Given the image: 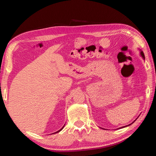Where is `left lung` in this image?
Returning a JSON list of instances; mask_svg holds the SVG:
<instances>
[{"mask_svg": "<svg viewBox=\"0 0 156 156\" xmlns=\"http://www.w3.org/2000/svg\"><path fill=\"white\" fill-rule=\"evenodd\" d=\"M140 54H141V56H143V57L144 58V53H143V51H141L140 52ZM124 127H126V126H124Z\"/></svg>", "mask_w": 156, "mask_h": 156, "instance_id": "left-lung-1", "label": "left lung"}]
</instances>
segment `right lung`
<instances>
[{
  "mask_svg": "<svg viewBox=\"0 0 156 156\" xmlns=\"http://www.w3.org/2000/svg\"><path fill=\"white\" fill-rule=\"evenodd\" d=\"M64 126H63V127H62V128H61V129H60V130H58V131H56V132H55V133H58V132H59V131H61V130H62V129H63V128H64Z\"/></svg>",
  "mask_w": 156,
  "mask_h": 156,
  "instance_id": "right-lung-1",
  "label": "right lung"
}]
</instances>
